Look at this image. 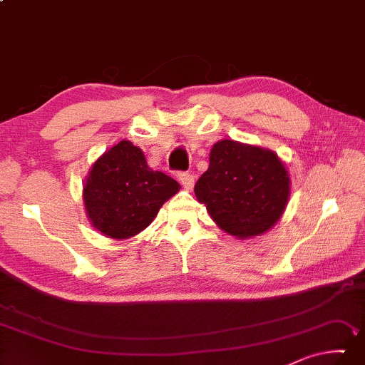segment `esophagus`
Masks as SVG:
<instances>
[{
    "label": "esophagus",
    "instance_id": "1",
    "mask_svg": "<svg viewBox=\"0 0 365 365\" xmlns=\"http://www.w3.org/2000/svg\"><path fill=\"white\" fill-rule=\"evenodd\" d=\"M178 180H180V183L183 185V188L192 190L193 183H195V177L188 172H180V173H178Z\"/></svg>",
    "mask_w": 365,
    "mask_h": 365
}]
</instances>
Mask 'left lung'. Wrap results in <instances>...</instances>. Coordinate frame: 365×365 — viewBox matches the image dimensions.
I'll return each mask as SVG.
<instances>
[{
	"mask_svg": "<svg viewBox=\"0 0 365 365\" xmlns=\"http://www.w3.org/2000/svg\"><path fill=\"white\" fill-rule=\"evenodd\" d=\"M289 185L286 167L273 151L222 140L212 146L210 167L196 182L195 195L219 227L248 239L279 221Z\"/></svg>",
	"mask_w": 365,
	"mask_h": 365,
	"instance_id": "obj_1",
	"label": "left lung"
}]
</instances>
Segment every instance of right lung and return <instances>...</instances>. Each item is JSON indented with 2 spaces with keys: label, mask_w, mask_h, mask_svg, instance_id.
Returning a JSON list of instances; mask_svg holds the SVG:
<instances>
[{
  "label": "right lung",
  "mask_w": 365,
  "mask_h": 365,
  "mask_svg": "<svg viewBox=\"0 0 365 365\" xmlns=\"http://www.w3.org/2000/svg\"><path fill=\"white\" fill-rule=\"evenodd\" d=\"M178 190L172 177L148 165L140 148L123 140L94 162L83 200L92 225L121 240L146 229Z\"/></svg>",
  "instance_id": "right-lung-1"
}]
</instances>
